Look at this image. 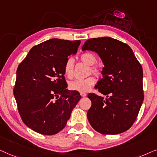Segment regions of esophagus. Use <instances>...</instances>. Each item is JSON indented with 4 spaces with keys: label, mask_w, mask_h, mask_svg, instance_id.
I'll list each match as a JSON object with an SVG mask.
<instances>
[{
    "label": "esophagus",
    "mask_w": 157,
    "mask_h": 157,
    "mask_svg": "<svg viewBox=\"0 0 157 157\" xmlns=\"http://www.w3.org/2000/svg\"><path fill=\"white\" fill-rule=\"evenodd\" d=\"M80 95L82 96V97H86L87 94L85 93H80Z\"/></svg>",
    "instance_id": "1"
}]
</instances>
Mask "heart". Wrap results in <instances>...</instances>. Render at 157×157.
Masks as SVG:
<instances>
[{
  "mask_svg": "<svg viewBox=\"0 0 157 157\" xmlns=\"http://www.w3.org/2000/svg\"><path fill=\"white\" fill-rule=\"evenodd\" d=\"M80 60L83 63L89 65V67L87 70V75H93L97 78L102 77L103 70L99 66L96 65L97 57L95 54L91 52H86L82 54L80 56ZM73 71H74V61L72 58H68L66 60L64 65V72L68 78H72L73 77ZM95 82V80L93 77L89 76L86 78L82 80H76L71 81L69 82V88L71 90L78 91L81 93L87 92L92 87V85Z\"/></svg>",
  "mask_w": 157,
  "mask_h": 157,
  "instance_id": "b5f03b06",
  "label": "heart"
}]
</instances>
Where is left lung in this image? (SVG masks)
<instances>
[{
	"mask_svg": "<svg viewBox=\"0 0 157 157\" xmlns=\"http://www.w3.org/2000/svg\"><path fill=\"white\" fill-rule=\"evenodd\" d=\"M82 49L98 53L104 64L95 88L107 98L89 93L87 113L91 126L102 134H118L131 128L144 101L143 70L126 44L110 37L90 39Z\"/></svg>",
	"mask_w": 157,
	"mask_h": 157,
	"instance_id": "1",
	"label": "left lung"
}]
</instances>
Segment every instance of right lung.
<instances>
[{"instance_id": "obj_1", "label": "right lung", "mask_w": 157, "mask_h": 157, "mask_svg": "<svg viewBox=\"0 0 157 157\" xmlns=\"http://www.w3.org/2000/svg\"><path fill=\"white\" fill-rule=\"evenodd\" d=\"M80 40L52 39L34 46L16 71L13 95L25 125L43 135L62 131L81 98L67 89L64 65Z\"/></svg>"}]
</instances>
